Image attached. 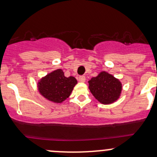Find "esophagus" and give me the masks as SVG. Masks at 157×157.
<instances>
[{"label":"esophagus","instance_id":"1","mask_svg":"<svg viewBox=\"0 0 157 157\" xmlns=\"http://www.w3.org/2000/svg\"><path fill=\"white\" fill-rule=\"evenodd\" d=\"M78 80H79V82H82V83H84V82H85L86 78H85V77H84V76H80L78 78Z\"/></svg>","mask_w":157,"mask_h":157}]
</instances>
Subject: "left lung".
<instances>
[{
  "label": "left lung",
  "mask_w": 157,
  "mask_h": 157,
  "mask_svg": "<svg viewBox=\"0 0 157 157\" xmlns=\"http://www.w3.org/2000/svg\"><path fill=\"white\" fill-rule=\"evenodd\" d=\"M89 89L93 96L102 105H110L119 99L122 90L119 79L106 71H101L97 76L88 82Z\"/></svg>",
  "instance_id": "left-lung-1"
}]
</instances>
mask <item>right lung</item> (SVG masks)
<instances>
[{
  "label": "right lung",
  "instance_id": "1",
  "mask_svg": "<svg viewBox=\"0 0 157 157\" xmlns=\"http://www.w3.org/2000/svg\"><path fill=\"white\" fill-rule=\"evenodd\" d=\"M78 82L75 77H65L61 69L53 70L38 80V92L45 99L55 104H61L71 94Z\"/></svg>",
  "mask_w": 157,
  "mask_h": 157
}]
</instances>
